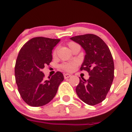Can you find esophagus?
<instances>
[{
  "label": "esophagus",
  "instance_id": "1",
  "mask_svg": "<svg viewBox=\"0 0 132 132\" xmlns=\"http://www.w3.org/2000/svg\"><path fill=\"white\" fill-rule=\"evenodd\" d=\"M71 75H69V74H67V73L64 74V78H65V79L69 78V77H71Z\"/></svg>",
  "mask_w": 132,
  "mask_h": 132
}]
</instances>
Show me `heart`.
<instances>
[{
  "instance_id": "heart-1",
  "label": "heart",
  "mask_w": 132,
  "mask_h": 132,
  "mask_svg": "<svg viewBox=\"0 0 132 132\" xmlns=\"http://www.w3.org/2000/svg\"><path fill=\"white\" fill-rule=\"evenodd\" d=\"M75 45H76V44L74 42L68 43V46L71 49L72 48V46ZM56 54H57V49L56 48V49L53 51V52H52V55H53V56H56ZM78 65V63L76 61L65 62L60 65V68H61V69L64 70V71H67V72H72V71H75V70L76 69Z\"/></svg>"
}]
</instances>
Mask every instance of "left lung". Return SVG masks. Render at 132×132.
<instances>
[{
	"label": "left lung",
	"mask_w": 132,
	"mask_h": 132,
	"mask_svg": "<svg viewBox=\"0 0 132 132\" xmlns=\"http://www.w3.org/2000/svg\"><path fill=\"white\" fill-rule=\"evenodd\" d=\"M86 51L81 71L88 72L89 78H80L76 92L84 102L94 106L106 98L114 78V63L108 45L98 36L84 34L71 38Z\"/></svg>",
	"instance_id": "1"
}]
</instances>
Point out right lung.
<instances>
[{
    "label": "right lung",
    "mask_w": 132,
    "mask_h": 132,
    "mask_svg": "<svg viewBox=\"0 0 132 132\" xmlns=\"http://www.w3.org/2000/svg\"><path fill=\"white\" fill-rule=\"evenodd\" d=\"M60 41L34 37L19 52L15 66V81L21 98L29 106L39 107L50 102L64 80L63 74L58 71L46 80L41 71L45 65L52 61V51Z\"/></svg>",
    "instance_id": "right-lung-1"
}]
</instances>
